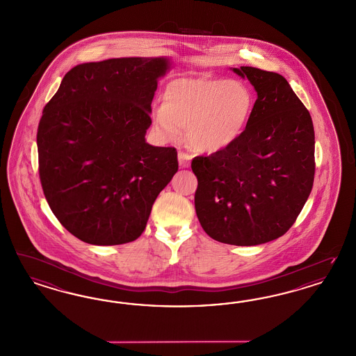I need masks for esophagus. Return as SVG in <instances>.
Segmentation results:
<instances>
[{
	"mask_svg": "<svg viewBox=\"0 0 356 356\" xmlns=\"http://www.w3.org/2000/svg\"><path fill=\"white\" fill-rule=\"evenodd\" d=\"M178 162H179V166L181 168H190V165H191V156L190 154H187V153H184V152H179L178 153Z\"/></svg>",
	"mask_w": 356,
	"mask_h": 356,
	"instance_id": "1",
	"label": "esophagus"
}]
</instances>
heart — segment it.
I'll list each match as a JSON object with an SVG mask.
<instances>
[{
  "instance_id": "heart-1",
  "label": "heart",
  "mask_w": 356,
  "mask_h": 356,
  "mask_svg": "<svg viewBox=\"0 0 356 356\" xmlns=\"http://www.w3.org/2000/svg\"><path fill=\"white\" fill-rule=\"evenodd\" d=\"M254 108L250 88L236 79H181L163 92V104L150 107V120L163 141L186 129L187 141L200 153L228 149L241 138Z\"/></svg>"
}]
</instances>
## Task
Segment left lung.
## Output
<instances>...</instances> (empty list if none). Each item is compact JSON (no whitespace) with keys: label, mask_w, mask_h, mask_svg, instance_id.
Masks as SVG:
<instances>
[{"label":"left lung","mask_w":356,"mask_h":356,"mask_svg":"<svg viewBox=\"0 0 356 356\" xmlns=\"http://www.w3.org/2000/svg\"><path fill=\"white\" fill-rule=\"evenodd\" d=\"M232 70L250 81L258 97L234 145L193 160L196 215L211 238L254 246L283 236L308 200L314 129L283 76L252 67Z\"/></svg>","instance_id":"1"}]
</instances>
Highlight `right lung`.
I'll return each mask as SVG.
<instances>
[{"instance_id":"right-lung-1","label":"right lung","mask_w":356,"mask_h":356,"mask_svg":"<svg viewBox=\"0 0 356 356\" xmlns=\"http://www.w3.org/2000/svg\"><path fill=\"white\" fill-rule=\"evenodd\" d=\"M169 58H108L70 69L38 127L39 177L65 229L92 245L135 241L178 172L175 148L145 141Z\"/></svg>"}]
</instances>
